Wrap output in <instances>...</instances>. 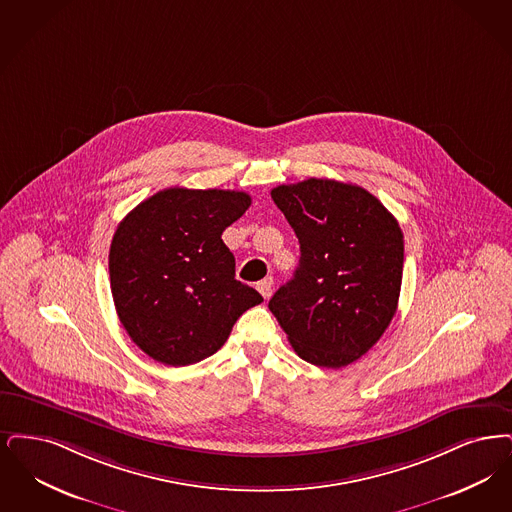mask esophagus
Wrapping results in <instances>:
<instances>
[{"label":"esophagus","mask_w":512,"mask_h":512,"mask_svg":"<svg viewBox=\"0 0 512 512\" xmlns=\"http://www.w3.org/2000/svg\"><path fill=\"white\" fill-rule=\"evenodd\" d=\"M256 289L260 290V294L264 296V298H269L271 296V289H273V279L271 277H267L264 281H260L258 285H256Z\"/></svg>","instance_id":"34e87169"}]
</instances>
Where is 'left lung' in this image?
<instances>
[{
  "mask_svg": "<svg viewBox=\"0 0 512 512\" xmlns=\"http://www.w3.org/2000/svg\"><path fill=\"white\" fill-rule=\"evenodd\" d=\"M300 264L269 310L304 361L340 369L365 356L398 310L403 233L359 185L310 178L271 189Z\"/></svg>",
  "mask_w": 512,
  "mask_h": 512,
  "instance_id": "1",
  "label": "left lung"
}]
</instances>
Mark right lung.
<instances>
[{"label": "right lung", "mask_w": 512, "mask_h": 512, "mask_svg": "<svg viewBox=\"0 0 512 512\" xmlns=\"http://www.w3.org/2000/svg\"><path fill=\"white\" fill-rule=\"evenodd\" d=\"M248 206L243 191L170 187L118 223L109 252L114 308L158 363L183 367L216 354L235 321L264 302L235 279L222 241Z\"/></svg>", "instance_id": "right-lung-1"}]
</instances>
